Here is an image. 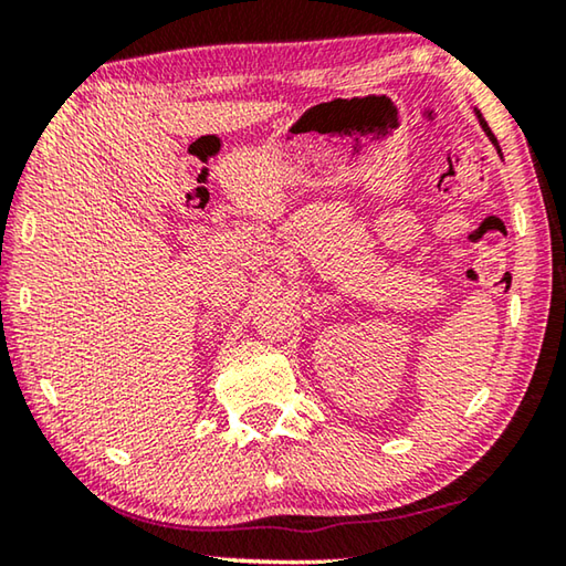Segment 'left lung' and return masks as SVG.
Wrapping results in <instances>:
<instances>
[{
  "label": "left lung",
  "instance_id": "8db88e82",
  "mask_svg": "<svg viewBox=\"0 0 566 566\" xmlns=\"http://www.w3.org/2000/svg\"><path fill=\"white\" fill-rule=\"evenodd\" d=\"M474 114H476V119H479V124H482V129H484V134H486V137H490V142H492V145L496 147V151H500V157H502L500 142H496V137H494V134H492V129H490V124H486V122H484V117H482V112H479V109H474Z\"/></svg>",
  "mask_w": 566,
  "mask_h": 566
}]
</instances>
